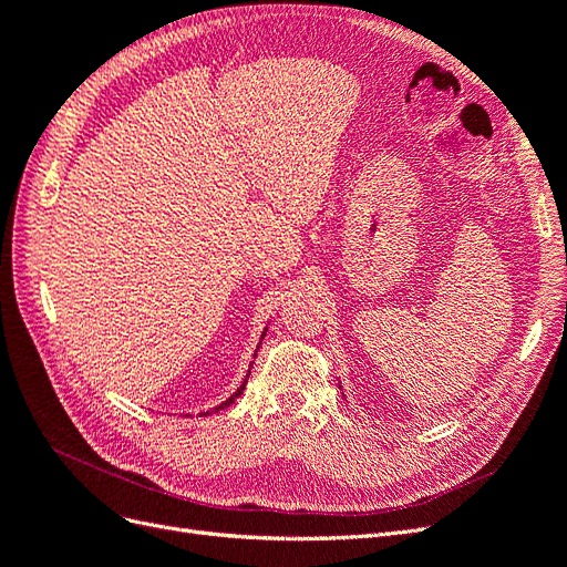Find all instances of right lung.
<instances>
[{"label":"right lung","instance_id":"add662e5","mask_svg":"<svg viewBox=\"0 0 567 567\" xmlns=\"http://www.w3.org/2000/svg\"><path fill=\"white\" fill-rule=\"evenodd\" d=\"M265 331H267V329H265ZM262 338H265V333H262ZM262 338H260V342H262ZM255 354H257V350H255ZM250 367H252V364H250ZM248 373H250V371H248ZM246 383H248V375H246V381L241 383V388H238V390H236V392L231 394V398H229V400H225V402H221V404H217V406H215L213 411H221V409H225V406L234 404V402H236V398H241V392L246 390ZM200 414H203V416H208V414H210V411H200Z\"/></svg>","mask_w":567,"mask_h":567}]
</instances>
